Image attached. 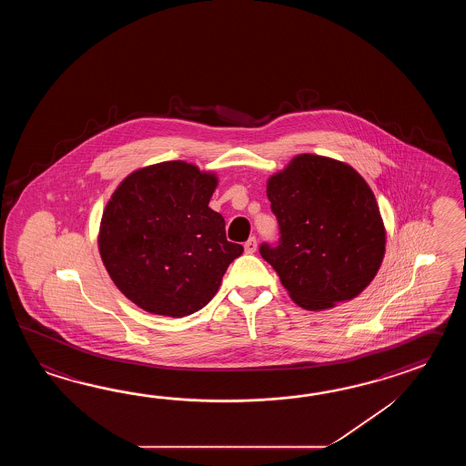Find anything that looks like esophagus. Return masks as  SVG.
Here are the masks:
<instances>
[{
    "label": "esophagus",
    "mask_w": 466,
    "mask_h": 466,
    "mask_svg": "<svg viewBox=\"0 0 466 466\" xmlns=\"http://www.w3.org/2000/svg\"><path fill=\"white\" fill-rule=\"evenodd\" d=\"M257 238H249L247 243H245V251H247L248 255H251V253L257 251Z\"/></svg>",
    "instance_id": "esophagus-1"
}]
</instances>
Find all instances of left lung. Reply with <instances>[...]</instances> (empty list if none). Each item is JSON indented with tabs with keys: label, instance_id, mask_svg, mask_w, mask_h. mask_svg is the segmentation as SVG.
I'll use <instances>...</instances> for the list:
<instances>
[{
	"label": "left lung",
	"instance_id": "1",
	"mask_svg": "<svg viewBox=\"0 0 466 466\" xmlns=\"http://www.w3.org/2000/svg\"><path fill=\"white\" fill-rule=\"evenodd\" d=\"M279 227L267 259L298 307L333 308L358 297L381 267L387 231L367 181L347 163L298 155L268 179Z\"/></svg>",
	"mask_w": 466,
	"mask_h": 466
}]
</instances>
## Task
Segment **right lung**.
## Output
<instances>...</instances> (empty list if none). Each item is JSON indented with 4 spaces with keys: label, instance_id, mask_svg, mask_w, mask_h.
I'll return each mask as SVG.
<instances>
[{
    "label": "right lung",
    "instance_id": "add662e5",
    "mask_svg": "<svg viewBox=\"0 0 466 466\" xmlns=\"http://www.w3.org/2000/svg\"><path fill=\"white\" fill-rule=\"evenodd\" d=\"M217 185L215 173L163 161L133 171L111 195L99 255L119 291L145 311L171 318L198 311L243 253L208 207Z\"/></svg>",
    "mask_w": 466,
    "mask_h": 466
}]
</instances>
